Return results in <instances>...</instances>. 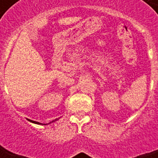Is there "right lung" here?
<instances>
[{"instance_id":"obj_1","label":"right lung","mask_w":158,"mask_h":158,"mask_svg":"<svg viewBox=\"0 0 158 158\" xmlns=\"http://www.w3.org/2000/svg\"><path fill=\"white\" fill-rule=\"evenodd\" d=\"M28 120L30 121V122H31V123H34V124H38V125H48V124H51L52 122H54V121H56V120H58V119H55V120H52V122H50V123H48V124H42V123H40V122H37V121H34V120H31V119H29V118H27Z\"/></svg>"}]
</instances>
